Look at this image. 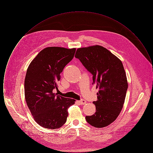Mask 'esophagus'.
<instances>
[{
	"label": "esophagus",
	"mask_w": 153,
	"mask_h": 153,
	"mask_svg": "<svg viewBox=\"0 0 153 153\" xmlns=\"http://www.w3.org/2000/svg\"><path fill=\"white\" fill-rule=\"evenodd\" d=\"M80 102V104H86L87 103V102H86V100H85L84 99H81L80 101H79Z\"/></svg>",
	"instance_id": "34e87169"
}]
</instances>
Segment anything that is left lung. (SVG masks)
<instances>
[{
  "mask_svg": "<svg viewBox=\"0 0 153 153\" xmlns=\"http://www.w3.org/2000/svg\"><path fill=\"white\" fill-rule=\"evenodd\" d=\"M75 57L93 75V84L99 89L93 102L96 111L86 120L96 128L107 127L117 119L124 103L128 82L123 64L100 45L78 48Z\"/></svg>",
  "mask_w": 153,
  "mask_h": 153,
  "instance_id": "obj_1",
  "label": "left lung"
}]
</instances>
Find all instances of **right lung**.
Masks as SVG:
<instances>
[{
    "mask_svg": "<svg viewBox=\"0 0 153 153\" xmlns=\"http://www.w3.org/2000/svg\"><path fill=\"white\" fill-rule=\"evenodd\" d=\"M76 48L48 47L30 64L25 79L26 104L35 121L41 127L56 129L65 123L68 109L75 100L53 92L58 89L60 74L73 58Z\"/></svg>",
    "mask_w": 153,
    "mask_h": 153,
    "instance_id": "1",
    "label": "right lung"
}]
</instances>
